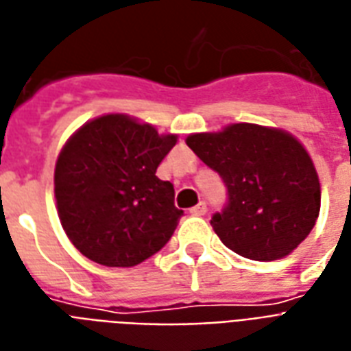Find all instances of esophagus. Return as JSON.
<instances>
[{
  "mask_svg": "<svg viewBox=\"0 0 351 351\" xmlns=\"http://www.w3.org/2000/svg\"><path fill=\"white\" fill-rule=\"evenodd\" d=\"M206 213H207V206L204 204V202H200L198 206H194L193 209H191V215H194V217H204Z\"/></svg>",
  "mask_w": 351,
  "mask_h": 351,
  "instance_id": "34e87169",
  "label": "esophagus"
}]
</instances>
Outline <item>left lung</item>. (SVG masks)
I'll list each match as a JSON object with an SVG mask.
<instances>
[{"mask_svg":"<svg viewBox=\"0 0 351 351\" xmlns=\"http://www.w3.org/2000/svg\"><path fill=\"white\" fill-rule=\"evenodd\" d=\"M186 145L226 185L228 202L211 226L230 250L271 262L311 234L319 213L318 173L291 134L234 123L221 132L191 134Z\"/></svg>","mask_w":351,"mask_h":351,"instance_id":"left-lung-1","label":"left lung"}]
</instances>
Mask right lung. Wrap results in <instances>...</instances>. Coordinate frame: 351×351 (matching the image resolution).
I'll use <instances>...</instances> for the list:
<instances>
[{
  "instance_id": "add662e5",
  "label": "right lung",
  "mask_w": 351,
  "mask_h": 351,
  "mask_svg": "<svg viewBox=\"0 0 351 351\" xmlns=\"http://www.w3.org/2000/svg\"><path fill=\"white\" fill-rule=\"evenodd\" d=\"M178 142L123 114L86 123L63 145L53 193L67 237L108 267L138 265L170 241L183 211L158 165Z\"/></svg>"
}]
</instances>
